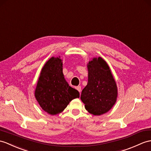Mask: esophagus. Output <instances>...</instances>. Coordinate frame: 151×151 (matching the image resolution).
<instances>
[{"label":"esophagus","mask_w":151,"mask_h":151,"mask_svg":"<svg viewBox=\"0 0 151 151\" xmlns=\"http://www.w3.org/2000/svg\"><path fill=\"white\" fill-rule=\"evenodd\" d=\"M75 89H76L77 91H78L79 93L81 92V87H80V86H77V87H76Z\"/></svg>","instance_id":"1"}]
</instances>
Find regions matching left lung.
Listing matches in <instances>:
<instances>
[{"mask_svg":"<svg viewBox=\"0 0 151 151\" xmlns=\"http://www.w3.org/2000/svg\"><path fill=\"white\" fill-rule=\"evenodd\" d=\"M88 83L82 91L81 99L86 109L96 116L107 113L117 98V86L106 62L94 58L87 64Z\"/></svg>","mask_w":151,"mask_h":151,"instance_id":"8db88e82","label":"left lung"}]
</instances>
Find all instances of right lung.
Instances as JSON below:
<instances>
[{"mask_svg":"<svg viewBox=\"0 0 151 151\" xmlns=\"http://www.w3.org/2000/svg\"><path fill=\"white\" fill-rule=\"evenodd\" d=\"M35 96L42 109L51 115L61 113L69 101L80 97L78 91L65 81L61 59L52 57L45 63L38 80Z\"/></svg>","mask_w":151,"mask_h":151,"instance_id":"obj_1","label":"right lung"}]
</instances>
